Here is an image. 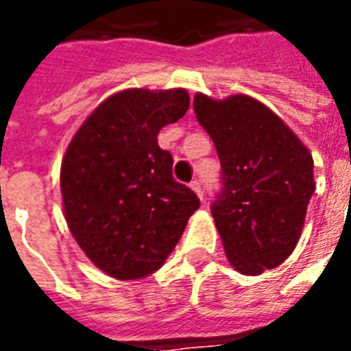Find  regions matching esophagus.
<instances>
[{
	"label": "esophagus",
	"mask_w": 351,
	"mask_h": 351,
	"mask_svg": "<svg viewBox=\"0 0 351 351\" xmlns=\"http://www.w3.org/2000/svg\"><path fill=\"white\" fill-rule=\"evenodd\" d=\"M190 188L195 191V193H197V197L203 201V186H201V182H199V180H193V182L190 184Z\"/></svg>",
	"instance_id": "34e87169"
}]
</instances>
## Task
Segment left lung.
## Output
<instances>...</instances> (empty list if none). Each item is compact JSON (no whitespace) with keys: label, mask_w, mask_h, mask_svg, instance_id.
<instances>
[{"label":"left lung","mask_w":351,"mask_h":351,"mask_svg":"<svg viewBox=\"0 0 351 351\" xmlns=\"http://www.w3.org/2000/svg\"><path fill=\"white\" fill-rule=\"evenodd\" d=\"M193 110L221 163V191L210 210L229 263L252 276L278 267L299 243L316 190L312 154L250 95L216 101L197 93Z\"/></svg>","instance_id":"obj_1"}]
</instances>
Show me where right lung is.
<instances>
[{"label": "right lung", "instance_id": "1", "mask_svg": "<svg viewBox=\"0 0 351 351\" xmlns=\"http://www.w3.org/2000/svg\"><path fill=\"white\" fill-rule=\"evenodd\" d=\"M190 107L182 88H131L88 116L67 146L60 186L67 226L97 269L118 280L158 271L199 208L173 178V156L158 133Z\"/></svg>", "mask_w": 351, "mask_h": 351}]
</instances>
